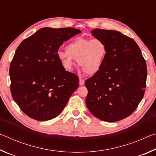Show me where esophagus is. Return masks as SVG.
<instances>
[{
	"label": "esophagus",
	"instance_id": "34e87169",
	"mask_svg": "<svg viewBox=\"0 0 156 156\" xmlns=\"http://www.w3.org/2000/svg\"><path fill=\"white\" fill-rule=\"evenodd\" d=\"M79 84H80V85H83L84 84V80L83 79L80 78V80H79Z\"/></svg>",
	"mask_w": 156,
	"mask_h": 156
}]
</instances>
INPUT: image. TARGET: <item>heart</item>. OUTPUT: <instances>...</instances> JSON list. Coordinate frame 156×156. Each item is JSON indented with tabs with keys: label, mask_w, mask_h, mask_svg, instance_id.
<instances>
[{
	"label": "heart",
	"mask_w": 156,
	"mask_h": 156,
	"mask_svg": "<svg viewBox=\"0 0 156 156\" xmlns=\"http://www.w3.org/2000/svg\"><path fill=\"white\" fill-rule=\"evenodd\" d=\"M107 46L100 38L79 37L66 46V51L57 52L58 59L65 69L71 71L75 65V60L88 75L100 72L107 54Z\"/></svg>",
	"instance_id": "1"
}]
</instances>
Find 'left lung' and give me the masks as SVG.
<instances>
[{
	"label": "left lung",
	"mask_w": 156,
	"mask_h": 156,
	"mask_svg": "<svg viewBox=\"0 0 156 156\" xmlns=\"http://www.w3.org/2000/svg\"><path fill=\"white\" fill-rule=\"evenodd\" d=\"M91 33L106 43L108 51L100 72L85 81L86 105L98 119L116 122L130 115L144 96L146 61L134 40L120 31L95 29Z\"/></svg>",
	"instance_id": "left-lung-1"
}]
</instances>
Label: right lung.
<instances>
[{"instance_id":"1","label":"right lung","mask_w":156,"mask_h":156,"mask_svg":"<svg viewBox=\"0 0 156 156\" xmlns=\"http://www.w3.org/2000/svg\"><path fill=\"white\" fill-rule=\"evenodd\" d=\"M80 30L42 28L18 47L10 64L13 99L32 119L45 121L58 115L79 85L57 57L59 47Z\"/></svg>"}]
</instances>
